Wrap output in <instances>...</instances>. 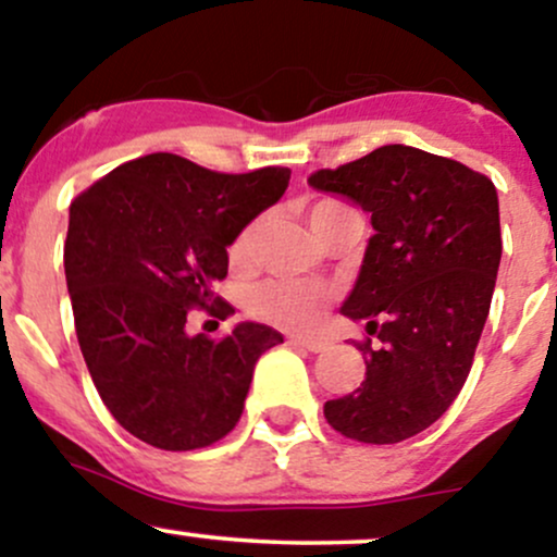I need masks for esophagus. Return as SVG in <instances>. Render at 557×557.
I'll return each mask as SVG.
<instances>
[{
    "label": "esophagus",
    "instance_id": "34e87169",
    "mask_svg": "<svg viewBox=\"0 0 557 557\" xmlns=\"http://www.w3.org/2000/svg\"><path fill=\"white\" fill-rule=\"evenodd\" d=\"M290 345L311 350V354H322V350H327V343L317 341V337H290Z\"/></svg>",
    "mask_w": 557,
    "mask_h": 557
}]
</instances>
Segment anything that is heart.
I'll return each mask as SVG.
<instances>
[{
    "instance_id": "obj_1",
    "label": "heart",
    "mask_w": 557,
    "mask_h": 557,
    "mask_svg": "<svg viewBox=\"0 0 557 557\" xmlns=\"http://www.w3.org/2000/svg\"><path fill=\"white\" fill-rule=\"evenodd\" d=\"M348 203L337 198H322L311 207V225H319L324 216L337 212ZM264 216H253L246 227L235 235L230 246V259L233 264H251L259 251L261 235H264ZM332 290L319 283H298V280H261L243 293V306L253 319L272 324L280 330H311L322 319L324 309L330 306Z\"/></svg>"
}]
</instances>
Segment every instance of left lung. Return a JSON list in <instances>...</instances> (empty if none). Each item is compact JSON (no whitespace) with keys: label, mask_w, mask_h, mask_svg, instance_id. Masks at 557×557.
Wrapping results in <instances>:
<instances>
[{"label":"left lung","mask_w":557,"mask_h":557,"mask_svg":"<svg viewBox=\"0 0 557 557\" xmlns=\"http://www.w3.org/2000/svg\"><path fill=\"white\" fill-rule=\"evenodd\" d=\"M309 183L354 198L374 225L343 314L380 345L354 343L367 376L324 403V419L356 443H400L443 417L471 372L503 253L497 190L456 159L403 144Z\"/></svg>","instance_id":"1"}]
</instances>
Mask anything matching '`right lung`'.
Listing matches in <instances>:
<instances>
[{"mask_svg": "<svg viewBox=\"0 0 557 557\" xmlns=\"http://www.w3.org/2000/svg\"><path fill=\"white\" fill-rule=\"evenodd\" d=\"M290 170L214 172L177 154L120 164L70 203L65 277L75 335L117 424L159 450H198L238 424L253 367L283 335L243 322L190 337L194 309L225 319L214 296L227 246L285 194Z\"/></svg>", "mask_w": 557, "mask_h": 557, "instance_id": "right-lung-1", "label": "right lung"}]
</instances>
